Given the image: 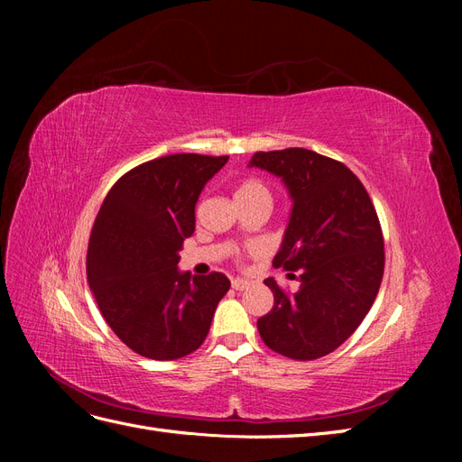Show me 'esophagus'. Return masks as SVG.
<instances>
[{
  "label": "esophagus",
  "instance_id": "obj_1",
  "mask_svg": "<svg viewBox=\"0 0 462 462\" xmlns=\"http://www.w3.org/2000/svg\"><path fill=\"white\" fill-rule=\"evenodd\" d=\"M248 285H250L248 279H241V277L231 279V287H233L235 291H245Z\"/></svg>",
  "mask_w": 462,
  "mask_h": 462
}]
</instances>
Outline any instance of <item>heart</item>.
I'll list each match as a JSON object with an SVG mask.
<instances>
[{"label": "heart", "instance_id": "1", "mask_svg": "<svg viewBox=\"0 0 462 462\" xmlns=\"http://www.w3.org/2000/svg\"><path fill=\"white\" fill-rule=\"evenodd\" d=\"M235 200H272V194L262 180L258 179H245L235 189Z\"/></svg>", "mask_w": 462, "mask_h": 462}]
</instances>
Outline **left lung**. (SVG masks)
<instances>
[{
	"instance_id": "obj_1",
	"label": "left lung",
	"mask_w": 462,
	"mask_h": 462,
	"mask_svg": "<svg viewBox=\"0 0 462 462\" xmlns=\"http://www.w3.org/2000/svg\"><path fill=\"white\" fill-rule=\"evenodd\" d=\"M248 167L282 177L292 209L275 268L299 289L265 279L273 309L258 319L262 341L292 360H316L343 345L372 309L383 277V235L360 179L306 148L256 152Z\"/></svg>"
}]
</instances>
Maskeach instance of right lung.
<instances>
[{
    "mask_svg": "<svg viewBox=\"0 0 462 462\" xmlns=\"http://www.w3.org/2000/svg\"><path fill=\"white\" fill-rule=\"evenodd\" d=\"M229 156L173 153L111 187L88 241L87 275L107 326L136 355L177 360L204 343L229 279L179 272L194 206Z\"/></svg>",
    "mask_w": 462,
    "mask_h": 462,
    "instance_id": "right-lung-1",
    "label": "right lung"
}]
</instances>
